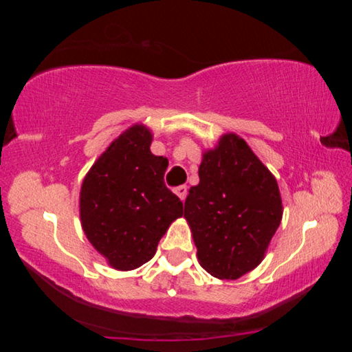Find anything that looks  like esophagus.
I'll list each match as a JSON object with an SVG mask.
<instances>
[{"mask_svg":"<svg viewBox=\"0 0 352 352\" xmlns=\"http://www.w3.org/2000/svg\"><path fill=\"white\" fill-rule=\"evenodd\" d=\"M175 194L182 200H184V199H186V195H188V186H178V188H175Z\"/></svg>","mask_w":352,"mask_h":352,"instance_id":"esophagus-1","label":"esophagus"}]
</instances>
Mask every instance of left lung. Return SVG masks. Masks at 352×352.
I'll list each match as a JSON object with an SVG mask.
<instances>
[{
    "label": "left lung",
    "instance_id": "left-lung-1",
    "mask_svg": "<svg viewBox=\"0 0 352 352\" xmlns=\"http://www.w3.org/2000/svg\"><path fill=\"white\" fill-rule=\"evenodd\" d=\"M199 177L184 201L199 262L212 276L237 279L261 264L281 223L276 178L234 133L204 153Z\"/></svg>",
    "mask_w": 352,
    "mask_h": 352
}]
</instances>
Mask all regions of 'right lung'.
<instances>
[{
  "mask_svg": "<svg viewBox=\"0 0 352 352\" xmlns=\"http://www.w3.org/2000/svg\"><path fill=\"white\" fill-rule=\"evenodd\" d=\"M152 133L135 124L107 147L80 188V222L91 245L116 270L153 258L183 204L166 188L168 158L151 152Z\"/></svg>",
  "mask_w": 352,
  "mask_h": 352,
  "instance_id": "obj_1",
  "label": "right lung"
}]
</instances>
